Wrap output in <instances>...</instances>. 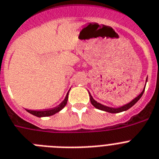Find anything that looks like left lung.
I'll return each mask as SVG.
<instances>
[{"instance_id": "8db88e82", "label": "left lung", "mask_w": 159, "mask_h": 159, "mask_svg": "<svg viewBox=\"0 0 159 159\" xmlns=\"http://www.w3.org/2000/svg\"><path fill=\"white\" fill-rule=\"evenodd\" d=\"M147 79L146 78V83L147 82ZM145 87H146V85H145ZM144 91H145V88L143 89V90H142V93H140V94L138 95L137 97H135V98L134 99V100H132L130 102H129L128 104H124V105H122V106H120V107H116V108H113V107H109V106H106V105H104V104H100V103L97 102L96 100H95L94 99H93V97L92 96V95H91V93H89V97H90V101H91V104H93V106L95 107L96 108H98V109H100V110H102V111H104V112H110V113H118V112H124V111H126L128 110V109H129L132 106H134V104H136L137 102H138V100H139V99L142 97V96L143 95V93H144Z\"/></svg>"}]
</instances>
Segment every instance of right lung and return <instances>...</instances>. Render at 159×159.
<instances>
[{
  "label": "right lung",
  "instance_id": "obj_1",
  "mask_svg": "<svg viewBox=\"0 0 159 159\" xmlns=\"http://www.w3.org/2000/svg\"><path fill=\"white\" fill-rule=\"evenodd\" d=\"M69 92V91H68ZM68 93H66V96L65 97L64 100L60 103V104L56 106L55 108H51V109H47V110H42V111H33V110H29V109H25L28 112H30V114L34 115L38 117H43V116H50L52 115L55 114L57 112H60L65 106H66V103H67V100H68Z\"/></svg>",
  "mask_w": 159,
  "mask_h": 159
}]
</instances>
